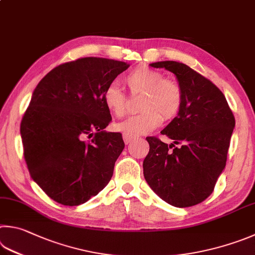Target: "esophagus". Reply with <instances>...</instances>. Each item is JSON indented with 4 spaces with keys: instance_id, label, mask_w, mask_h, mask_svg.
<instances>
[{
    "instance_id": "1",
    "label": "esophagus",
    "mask_w": 255,
    "mask_h": 255,
    "mask_svg": "<svg viewBox=\"0 0 255 255\" xmlns=\"http://www.w3.org/2000/svg\"><path fill=\"white\" fill-rule=\"evenodd\" d=\"M123 138H124V141H125V143H126V145H128L129 142H131V140H132V139H135V136L129 135V133H124V135H123Z\"/></svg>"
}]
</instances>
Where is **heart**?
Masks as SVG:
<instances>
[{
	"label": "heart",
	"mask_w": 255,
	"mask_h": 255,
	"mask_svg": "<svg viewBox=\"0 0 255 255\" xmlns=\"http://www.w3.org/2000/svg\"><path fill=\"white\" fill-rule=\"evenodd\" d=\"M131 95L143 94L140 104L141 114L133 115L116 125L118 130L129 135L148 133L158 126L161 117L173 119L183 105V89L175 80L165 79L164 75L145 66L137 67L125 78ZM106 107L116 117L127 114L128 98L117 86L110 85L104 92Z\"/></svg>",
	"instance_id": "obj_1"
}]
</instances>
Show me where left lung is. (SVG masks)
Returning a JSON list of instances; mask_svg holds the SVG:
<instances>
[{
  "label": "left lung",
  "mask_w": 255,
  "mask_h": 255,
  "mask_svg": "<svg viewBox=\"0 0 255 255\" xmlns=\"http://www.w3.org/2000/svg\"><path fill=\"white\" fill-rule=\"evenodd\" d=\"M150 66L173 72L184 98L177 116L160 131L174 143L146 138L149 152L142 163L143 176L152 191L168 204L196 205L214 191L225 167L234 115L223 92L186 64L160 61Z\"/></svg>",
  "instance_id": "1"
}]
</instances>
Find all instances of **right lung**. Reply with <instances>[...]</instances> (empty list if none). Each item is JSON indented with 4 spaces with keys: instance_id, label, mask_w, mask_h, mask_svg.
Wrapping results in <instances>:
<instances>
[{
    "instance_id": "obj_1",
    "label": "right lung",
    "mask_w": 255,
    "mask_h": 255,
    "mask_svg": "<svg viewBox=\"0 0 255 255\" xmlns=\"http://www.w3.org/2000/svg\"><path fill=\"white\" fill-rule=\"evenodd\" d=\"M129 64L87 57L52 69L33 91L21 122L32 179L53 201L77 206L106 187L125 147L104 92Z\"/></svg>"
}]
</instances>
